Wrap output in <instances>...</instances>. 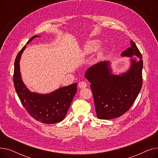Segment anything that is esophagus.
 Here are the masks:
<instances>
[{
  "label": "esophagus",
  "instance_id": "obj_1",
  "mask_svg": "<svg viewBox=\"0 0 158 158\" xmlns=\"http://www.w3.org/2000/svg\"><path fill=\"white\" fill-rule=\"evenodd\" d=\"M86 86H87V84L85 82H83V81L80 82L78 84V86H79V88H81H81H86Z\"/></svg>",
  "mask_w": 158,
  "mask_h": 158
}]
</instances>
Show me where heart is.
Wrapping results in <instances>:
<instances>
[{
    "instance_id": "heart-1",
    "label": "heart",
    "mask_w": 158,
    "mask_h": 158,
    "mask_svg": "<svg viewBox=\"0 0 158 158\" xmlns=\"http://www.w3.org/2000/svg\"><path fill=\"white\" fill-rule=\"evenodd\" d=\"M99 45H100V40H92L88 41L87 42H86L85 44H84V45L82 46L81 51V56L86 57L89 55L92 54L97 50L96 53V59H102L105 53L106 52L107 48L104 46H101L98 48ZM97 48H98V49H97Z\"/></svg>"
}]
</instances>
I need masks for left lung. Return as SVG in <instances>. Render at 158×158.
I'll return each instance as SVG.
<instances>
[{
    "instance_id": "obj_1",
    "label": "left lung",
    "mask_w": 158,
    "mask_h": 158,
    "mask_svg": "<svg viewBox=\"0 0 158 158\" xmlns=\"http://www.w3.org/2000/svg\"><path fill=\"white\" fill-rule=\"evenodd\" d=\"M124 51L129 66L122 73L113 72L109 61L99 62L88 69L85 76L91 82L97 117L110 120L126 113L137 98L142 86V56L135 43Z\"/></svg>"
}]
</instances>
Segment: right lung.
Instances as JSON below:
<instances>
[{
    "instance_id": "obj_1",
    "label": "right lung",
    "mask_w": 158,
    "mask_h": 158,
    "mask_svg": "<svg viewBox=\"0 0 158 158\" xmlns=\"http://www.w3.org/2000/svg\"><path fill=\"white\" fill-rule=\"evenodd\" d=\"M40 36H33L27 44L34 38ZM26 45L19 52L15 61L13 82L16 94L23 107L36 120L47 124L60 122L65 117L73 97L77 93V83L75 82L59 88L48 94L31 92L22 81L20 69L21 56L26 48Z\"/></svg>"
}]
</instances>
